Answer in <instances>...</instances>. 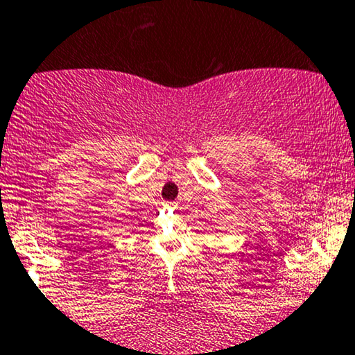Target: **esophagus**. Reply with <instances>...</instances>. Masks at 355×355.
Segmentation results:
<instances>
[{
  "instance_id": "esophagus-1",
  "label": "esophagus",
  "mask_w": 355,
  "mask_h": 355,
  "mask_svg": "<svg viewBox=\"0 0 355 355\" xmlns=\"http://www.w3.org/2000/svg\"><path fill=\"white\" fill-rule=\"evenodd\" d=\"M165 206H167V208H177V203H175V201H168V203H165Z\"/></svg>"
}]
</instances>
